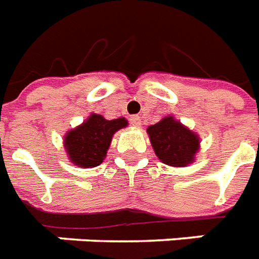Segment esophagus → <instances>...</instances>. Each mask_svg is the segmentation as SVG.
I'll return each mask as SVG.
<instances>
[{"label": "esophagus", "mask_w": 259, "mask_h": 259, "mask_svg": "<svg viewBox=\"0 0 259 259\" xmlns=\"http://www.w3.org/2000/svg\"><path fill=\"white\" fill-rule=\"evenodd\" d=\"M130 123H132V126H134V127H141V119H140V116L137 115H133L130 116Z\"/></svg>", "instance_id": "obj_1"}]
</instances>
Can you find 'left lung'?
I'll use <instances>...</instances> for the list:
<instances>
[{
	"mask_svg": "<svg viewBox=\"0 0 259 259\" xmlns=\"http://www.w3.org/2000/svg\"><path fill=\"white\" fill-rule=\"evenodd\" d=\"M147 133L161 163L169 167H187L194 163L195 155L200 151V136L172 115L148 126Z\"/></svg>",
	"mask_w": 259,
	"mask_h": 259,
	"instance_id": "1",
	"label": "left lung"
}]
</instances>
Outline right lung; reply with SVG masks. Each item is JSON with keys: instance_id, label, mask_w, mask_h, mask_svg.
<instances>
[{"instance_id": "right-lung-1", "label": "right lung", "mask_w": 259, "mask_h": 259, "mask_svg": "<svg viewBox=\"0 0 259 259\" xmlns=\"http://www.w3.org/2000/svg\"><path fill=\"white\" fill-rule=\"evenodd\" d=\"M127 125V119L123 116L108 121L103 115L92 112L81 125L65 134L64 148L68 159L80 168H94L102 164L111 145L112 136Z\"/></svg>"}]
</instances>
